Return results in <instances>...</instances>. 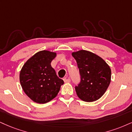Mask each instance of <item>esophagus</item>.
I'll return each instance as SVG.
<instances>
[{"label": "esophagus", "instance_id": "34e87169", "mask_svg": "<svg viewBox=\"0 0 132 132\" xmlns=\"http://www.w3.org/2000/svg\"><path fill=\"white\" fill-rule=\"evenodd\" d=\"M63 80H64V83H69V82H71V79L69 78H68V79L65 78V79H63Z\"/></svg>", "mask_w": 132, "mask_h": 132}]
</instances>
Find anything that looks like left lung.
<instances>
[{"label":"left lung","mask_w":132,"mask_h":132,"mask_svg":"<svg viewBox=\"0 0 132 132\" xmlns=\"http://www.w3.org/2000/svg\"><path fill=\"white\" fill-rule=\"evenodd\" d=\"M72 56L77 62L81 78L80 84L75 88L77 95L86 102L98 100L110 84V67L102 58L89 51L72 52Z\"/></svg>","instance_id":"obj_1"}]
</instances>
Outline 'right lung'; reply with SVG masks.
<instances>
[{
    "instance_id": "add662e5",
    "label": "right lung",
    "mask_w": 132,
    "mask_h": 132,
    "mask_svg": "<svg viewBox=\"0 0 132 132\" xmlns=\"http://www.w3.org/2000/svg\"><path fill=\"white\" fill-rule=\"evenodd\" d=\"M56 56V52L39 51L27 60L21 69V85L34 102L44 104L52 100L64 84L51 66V62Z\"/></svg>"
}]
</instances>
